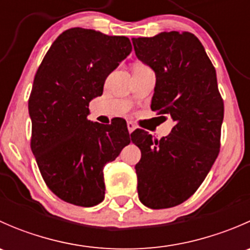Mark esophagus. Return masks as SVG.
<instances>
[{
	"instance_id": "obj_1",
	"label": "esophagus",
	"mask_w": 250,
	"mask_h": 250,
	"mask_svg": "<svg viewBox=\"0 0 250 250\" xmlns=\"http://www.w3.org/2000/svg\"><path fill=\"white\" fill-rule=\"evenodd\" d=\"M127 128H128V132L132 133L133 130H134L135 128H137V125H135V123H133V122H128L127 123Z\"/></svg>"
}]
</instances>
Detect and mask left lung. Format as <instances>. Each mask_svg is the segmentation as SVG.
I'll return each instance as SVG.
<instances>
[{
    "mask_svg": "<svg viewBox=\"0 0 250 250\" xmlns=\"http://www.w3.org/2000/svg\"><path fill=\"white\" fill-rule=\"evenodd\" d=\"M137 57L156 74L151 110L175 122L168 137L132 133L140 148L135 166L140 202L172 208L197 191L220 151L224 100L216 72L200 40L188 31L132 39Z\"/></svg>",
    "mask_w": 250,
    "mask_h": 250,
    "instance_id": "8db88e82",
    "label": "left lung"
}]
</instances>
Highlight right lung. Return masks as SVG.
I'll use <instances>...</instances> for the list:
<instances>
[{
    "label": "right lung",
    "mask_w": 250,
    "mask_h": 250,
    "mask_svg": "<svg viewBox=\"0 0 250 250\" xmlns=\"http://www.w3.org/2000/svg\"><path fill=\"white\" fill-rule=\"evenodd\" d=\"M125 36L72 27L48 49L29 98L31 150L42 178L60 200L80 207L105 197L104 169L130 143L127 123L87 120L89 102L129 53Z\"/></svg>",
    "instance_id": "obj_1"
}]
</instances>
